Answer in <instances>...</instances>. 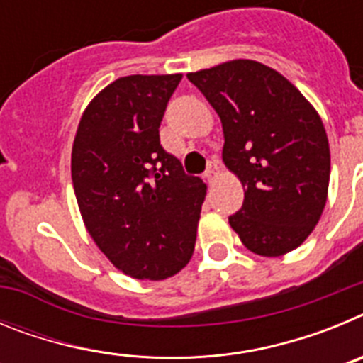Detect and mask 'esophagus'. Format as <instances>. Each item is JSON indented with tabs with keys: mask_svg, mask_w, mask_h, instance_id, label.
Instances as JSON below:
<instances>
[{
	"mask_svg": "<svg viewBox=\"0 0 363 363\" xmlns=\"http://www.w3.org/2000/svg\"><path fill=\"white\" fill-rule=\"evenodd\" d=\"M218 174H220V167L216 165L214 162L209 163V167H207V171H205V178H207V182H214V179L218 178Z\"/></svg>",
	"mask_w": 363,
	"mask_h": 363,
	"instance_id": "1",
	"label": "esophagus"
}]
</instances>
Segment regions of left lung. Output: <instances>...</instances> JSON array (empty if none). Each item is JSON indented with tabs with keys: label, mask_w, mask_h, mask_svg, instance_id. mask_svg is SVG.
Listing matches in <instances>:
<instances>
[{
	"label": "left lung",
	"mask_w": 363,
	"mask_h": 363,
	"mask_svg": "<svg viewBox=\"0 0 363 363\" xmlns=\"http://www.w3.org/2000/svg\"><path fill=\"white\" fill-rule=\"evenodd\" d=\"M223 127L221 158L245 189L229 223L259 256L300 247L323 213L331 174L318 112L271 67L233 60L187 74Z\"/></svg>",
	"instance_id": "obj_1"
}]
</instances>
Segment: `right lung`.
<instances>
[{
    "label": "right lung",
    "instance_id": "1",
    "mask_svg": "<svg viewBox=\"0 0 363 363\" xmlns=\"http://www.w3.org/2000/svg\"><path fill=\"white\" fill-rule=\"evenodd\" d=\"M182 74L125 76L83 112L74 138V194L86 230L114 267L165 280L191 259L207 185L160 145Z\"/></svg>",
    "mask_w": 363,
    "mask_h": 363
}]
</instances>
